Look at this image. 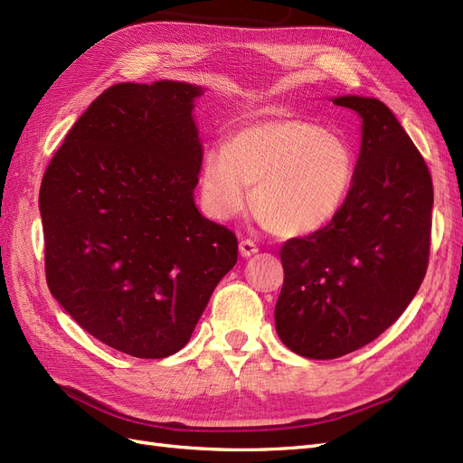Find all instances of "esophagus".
I'll return each instance as SVG.
<instances>
[{
  "mask_svg": "<svg viewBox=\"0 0 463 463\" xmlns=\"http://www.w3.org/2000/svg\"><path fill=\"white\" fill-rule=\"evenodd\" d=\"M255 253H259V247L250 241V240H243L241 243H240V255L243 257V259H249V257H253Z\"/></svg>",
  "mask_w": 463,
  "mask_h": 463,
  "instance_id": "34e87169",
  "label": "esophagus"
}]
</instances>
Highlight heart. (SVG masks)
I'll return each mask as SVG.
<instances>
[{
	"label": "heart",
	"instance_id": "obj_1",
	"mask_svg": "<svg viewBox=\"0 0 463 463\" xmlns=\"http://www.w3.org/2000/svg\"><path fill=\"white\" fill-rule=\"evenodd\" d=\"M355 181V158L340 135L299 118H269L235 131L204 152L201 199L206 213L230 220L255 187V213L278 237H309L338 218Z\"/></svg>",
	"mask_w": 463,
	"mask_h": 463
}]
</instances>
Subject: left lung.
Instances as JSON below:
<instances>
[{"instance_id":"1","label":"left lung","mask_w":463,"mask_h":463,"mask_svg":"<svg viewBox=\"0 0 463 463\" xmlns=\"http://www.w3.org/2000/svg\"><path fill=\"white\" fill-rule=\"evenodd\" d=\"M357 111L361 146L349 199L328 228L279 249L276 332L309 359L367 345L408 309L430 247L432 181L396 116L376 98L335 96Z\"/></svg>"}]
</instances>
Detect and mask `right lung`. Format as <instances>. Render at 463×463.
<instances>
[{"label": "right lung", "instance_id": "right-lung-1", "mask_svg": "<svg viewBox=\"0 0 463 463\" xmlns=\"http://www.w3.org/2000/svg\"><path fill=\"white\" fill-rule=\"evenodd\" d=\"M199 85L121 82L89 106L40 187L52 296L96 340L138 359L179 352L235 235L194 204Z\"/></svg>", "mask_w": 463, "mask_h": 463}]
</instances>
